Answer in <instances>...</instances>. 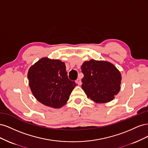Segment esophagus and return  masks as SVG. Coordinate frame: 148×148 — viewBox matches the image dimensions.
Masks as SVG:
<instances>
[{"mask_svg": "<svg viewBox=\"0 0 148 148\" xmlns=\"http://www.w3.org/2000/svg\"><path fill=\"white\" fill-rule=\"evenodd\" d=\"M75 82H76V83H77L78 85H79H79H81L82 83V80L80 79L79 78H78L77 80H76Z\"/></svg>", "mask_w": 148, "mask_h": 148, "instance_id": "1", "label": "esophagus"}]
</instances>
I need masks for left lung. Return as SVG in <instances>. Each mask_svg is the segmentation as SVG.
Segmentation results:
<instances>
[{"label":"left lung","mask_w":148,"mask_h":148,"mask_svg":"<svg viewBox=\"0 0 148 148\" xmlns=\"http://www.w3.org/2000/svg\"><path fill=\"white\" fill-rule=\"evenodd\" d=\"M84 77L82 88L88 98L96 103L112 100L120 89V71L109 62L91 60L82 65Z\"/></svg>","instance_id":"8db88e82"}]
</instances>
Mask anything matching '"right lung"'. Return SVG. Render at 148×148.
<instances>
[{
    "mask_svg": "<svg viewBox=\"0 0 148 148\" xmlns=\"http://www.w3.org/2000/svg\"><path fill=\"white\" fill-rule=\"evenodd\" d=\"M28 78L36 99L53 108L64 106L77 86L69 79L64 62L47 58H42L30 67Z\"/></svg>",
    "mask_w": 148,
    "mask_h": 148,
    "instance_id": "add662e5",
    "label": "right lung"
}]
</instances>
